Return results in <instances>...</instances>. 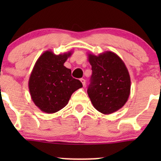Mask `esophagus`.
<instances>
[{"instance_id": "1", "label": "esophagus", "mask_w": 161, "mask_h": 161, "mask_svg": "<svg viewBox=\"0 0 161 161\" xmlns=\"http://www.w3.org/2000/svg\"><path fill=\"white\" fill-rule=\"evenodd\" d=\"M80 81H81V82L82 83V86H86V80H85V79H81Z\"/></svg>"}]
</instances>
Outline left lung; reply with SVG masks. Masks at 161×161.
Returning a JSON list of instances; mask_svg holds the SVG:
<instances>
[{
  "label": "left lung",
  "instance_id": "obj_1",
  "mask_svg": "<svg viewBox=\"0 0 161 161\" xmlns=\"http://www.w3.org/2000/svg\"><path fill=\"white\" fill-rule=\"evenodd\" d=\"M88 61L92 72L87 93L92 106L103 114L121 109L131 90L130 75L124 61L111 51L97 56L88 53Z\"/></svg>",
  "mask_w": 161,
  "mask_h": 161
}]
</instances>
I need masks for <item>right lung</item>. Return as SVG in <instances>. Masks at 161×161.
Instances as JSON below:
<instances>
[{"label":"right lung","mask_w":161,"mask_h":161,"mask_svg":"<svg viewBox=\"0 0 161 161\" xmlns=\"http://www.w3.org/2000/svg\"><path fill=\"white\" fill-rule=\"evenodd\" d=\"M72 51L55 54L52 50L42 53L35 63L30 79L31 98L41 111L53 114L64 108L75 91L82 84L71 76V69L64 66Z\"/></svg>","instance_id":"right-lung-1"}]
</instances>
